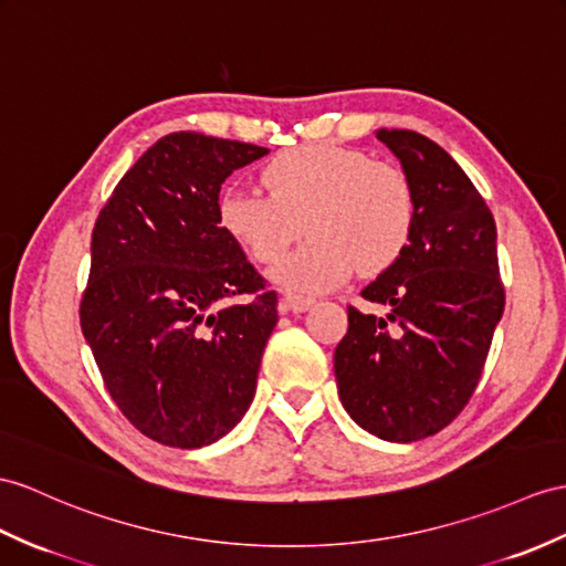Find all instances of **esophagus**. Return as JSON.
Instances as JSON below:
<instances>
[{
	"instance_id": "esophagus-1",
	"label": "esophagus",
	"mask_w": 566,
	"mask_h": 566,
	"mask_svg": "<svg viewBox=\"0 0 566 566\" xmlns=\"http://www.w3.org/2000/svg\"><path fill=\"white\" fill-rule=\"evenodd\" d=\"M312 297H305V295H293V293H285L281 300H279V312L281 314H300L312 307Z\"/></svg>"
}]
</instances>
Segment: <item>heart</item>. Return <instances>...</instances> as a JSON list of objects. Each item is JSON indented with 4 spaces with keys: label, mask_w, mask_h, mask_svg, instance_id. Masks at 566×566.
<instances>
[{
    "label": "heart",
    "mask_w": 566,
    "mask_h": 566,
    "mask_svg": "<svg viewBox=\"0 0 566 566\" xmlns=\"http://www.w3.org/2000/svg\"><path fill=\"white\" fill-rule=\"evenodd\" d=\"M269 195L230 187L218 197V223L259 264L279 261L302 232L312 240L271 271L295 293H322L357 269H389L416 230L418 201L410 177L365 150L310 144L273 156L261 170Z\"/></svg>",
    "instance_id": "1"
}]
</instances>
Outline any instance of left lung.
<instances>
[{
	"mask_svg": "<svg viewBox=\"0 0 566 566\" xmlns=\"http://www.w3.org/2000/svg\"><path fill=\"white\" fill-rule=\"evenodd\" d=\"M416 189L410 244L348 307L334 353L348 416L387 442H418L471 401L504 312L497 228L475 185L442 146L410 129H379Z\"/></svg>",
	"mask_w": 566,
	"mask_h": 566,
	"instance_id": "8db88e82",
	"label": "left lung"
}]
</instances>
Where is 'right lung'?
<instances>
[{
    "mask_svg": "<svg viewBox=\"0 0 566 566\" xmlns=\"http://www.w3.org/2000/svg\"><path fill=\"white\" fill-rule=\"evenodd\" d=\"M269 148L163 136L105 201L81 331L113 401L175 449L228 434L250 408L279 297L218 223L220 185Z\"/></svg>",
    "mask_w": 566,
    "mask_h": 566,
    "instance_id": "1",
    "label": "right lung"
}]
</instances>
